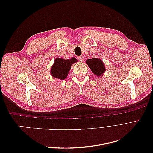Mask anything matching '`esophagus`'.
<instances>
[{
	"label": "esophagus",
	"instance_id": "1",
	"mask_svg": "<svg viewBox=\"0 0 153 153\" xmlns=\"http://www.w3.org/2000/svg\"><path fill=\"white\" fill-rule=\"evenodd\" d=\"M77 59H78V61H80V62H82L83 61H84V57H83V56H78L77 57Z\"/></svg>",
	"mask_w": 153,
	"mask_h": 153
}]
</instances>
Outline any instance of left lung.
Here are the masks:
<instances>
[{"label": "left lung", "instance_id": "left-lung-1", "mask_svg": "<svg viewBox=\"0 0 153 153\" xmlns=\"http://www.w3.org/2000/svg\"><path fill=\"white\" fill-rule=\"evenodd\" d=\"M86 63L96 75L101 76V75L105 71V68L101 60L98 58H92L88 59L86 61Z\"/></svg>", "mask_w": 153, "mask_h": 153}]
</instances>
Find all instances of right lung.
<instances>
[{"label": "right lung", "instance_id": "add662e5", "mask_svg": "<svg viewBox=\"0 0 153 153\" xmlns=\"http://www.w3.org/2000/svg\"><path fill=\"white\" fill-rule=\"evenodd\" d=\"M76 61L77 60L74 57L67 60L57 58L55 60L53 65L51 68V74L53 77L61 80H64L68 76L72 64Z\"/></svg>", "mask_w": 153, "mask_h": 153}]
</instances>
